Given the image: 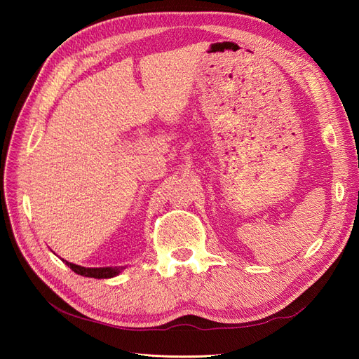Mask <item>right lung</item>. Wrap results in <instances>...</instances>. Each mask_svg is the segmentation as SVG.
<instances>
[{
	"label": "right lung",
	"instance_id": "obj_1",
	"mask_svg": "<svg viewBox=\"0 0 359 359\" xmlns=\"http://www.w3.org/2000/svg\"><path fill=\"white\" fill-rule=\"evenodd\" d=\"M62 262H66L67 266H70L72 271H74L76 274H81L83 277H91V278H111V277H115L118 276L119 273H121V269H124L123 266L121 268H112V266H104V268H85V266H81V265H74L72 262H67V260L62 259Z\"/></svg>",
	"mask_w": 359,
	"mask_h": 359
}]
</instances>
